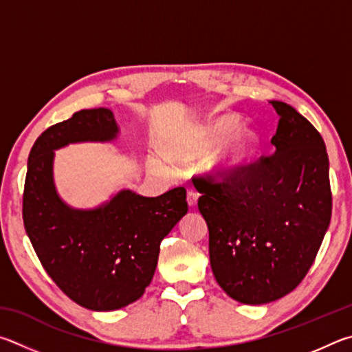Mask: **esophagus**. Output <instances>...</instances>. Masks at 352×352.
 Listing matches in <instances>:
<instances>
[{"instance_id":"1","label":"esophagus","mask_w":352,"mask_h":352,"mask_svg":"<svg viewBox=\"0 0 352 352\" xmlns=\"http://www.w3.org/2000/svg\"><path fill=\"white\" fill-rule=\"evenodd\" d=\"M198 198H199V195L195 192V190H188L187 192V202H188V206L190 207H196V204H198Z\"/></svg>"}]
</instances>
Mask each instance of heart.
Segmentation results:
<instances>
[{"instance_id": "heart-1", "label": "heart", "mask_w": 352, "mask_h": 352, "mask_svg": "<svg viewBox=\"0 0 352 352\" xmlns=\"http://www.w3.org/2000/svg\"><path fill=\"white\" fill-rule=\"evenodd\" d=\"M238 125V119L232 116L208 122L173 144L168 157L176 164L196 162L212 154L224 141L223 146L207 160V168L218 179L236 176L248 168L255 153V134L248 128H239L236 132Z\"/></svg>"}]
</instances>
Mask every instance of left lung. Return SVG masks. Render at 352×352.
<instances>
[{
	"mask_svg": "<svg viewBox=\"0 0 352 352\" xmlns=\"http://www.w3.org/2000/svg\"><path fill=\"white\" fill-rule=\"evenodd\" d=\"M269 103L280 116L272 151L226 182L193 181L213 275L243 305L270 303L300 285L332 210L323 138L291 104Z\"/></svg>",
	"mask_w": 352,
	"mask_h": 352,
	"instance_id": "obj_1",
	"label": "left lung"
}]
</instances>
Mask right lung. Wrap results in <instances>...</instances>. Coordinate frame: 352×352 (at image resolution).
<instances>
[{"label":"right lung","instance_id":"obj_1","mask_svg":"<svg viewBox=\"0 0 352 352\" xmlns=\"http://www.w3.org/2000/svg\"><path fill=\"white\" fill-rule=\"evenodd\" d=\"M119 131L113 111L82 109L47 128L28 159L24 229L55 285L91 311L120 309L144 295L160 243L188 210L184 187L156 198L120 190L94 208H74L61 199L54 181L55 150L113 142Z\"/></svg>","mask_w":352,"mask_h":352}]
</instances>
